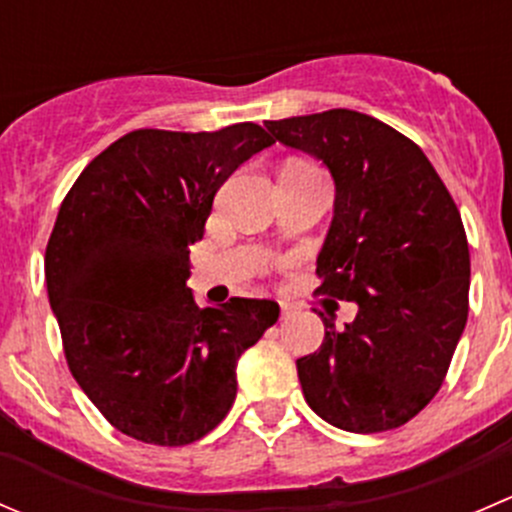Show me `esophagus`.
Here are the masks:
<instances>
[{"instance_id": "obj_1", "label": "esophagus", "mask_w": 512, "mask_h": 512, "mask_svg": "<svg viewBox=\"0 0 512 512\" xmlns=\"http://www.w3.org/2000/svg\"><path fill=\"white\" fill-rule=\"evenodd\" d=\"M280 309H282V319H289L294 314V307H292V304H287V302H282Z\"/></svg>"}]
</instances>
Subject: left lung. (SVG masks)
Segmentation results:
<instances>
[{"label": "left lung", "mask_w": 512, "mask_h": 512, "mask_svg": "<svg viewBox=\"0 0 512 512\" xmlns=\"http://www.w3.org/2000/svg\"><path fill=\"white\" fill-rule=\"evenodd\" d=\"M265 128L332 173L317 292L359 307L344 329L324 317L322 347L297 359L304 399L344 431L404 426L438 394L466 329L471 255L461 213L421 148L379 118L332 108Z\"/></svg>", "instance_id": "1"}]
</instances>
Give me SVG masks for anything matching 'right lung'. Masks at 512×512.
I'll return each mask as SVG.
<instances>
[{"label": "right lung", "instance_id": "right-lung-1", "mask_svg": "<svg viewBox=\"0 0 512 512\" xmlns=\"http://www.w3.org/2000/svg\"><path fill=\"white\" fill-rule=\"evenodd\" d=\"M272 136L257 123L141 128L91 160L46 245V292L66 364L103 418L153 446L213 431L237 394V359L280 317L272 299L195 304L185 285L220 185Z\"/></svg>", "mask_w": 512, "mask_h": 512}]
</instances>
